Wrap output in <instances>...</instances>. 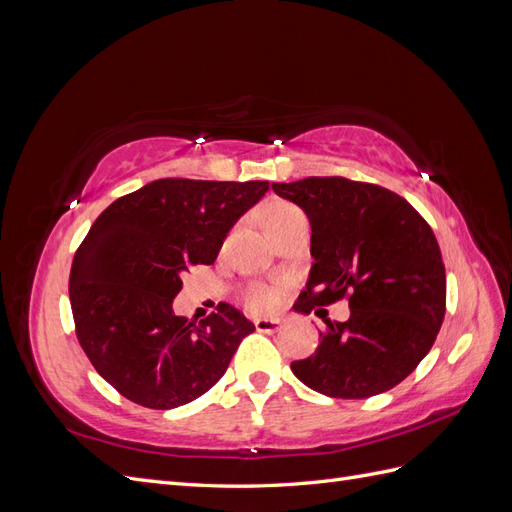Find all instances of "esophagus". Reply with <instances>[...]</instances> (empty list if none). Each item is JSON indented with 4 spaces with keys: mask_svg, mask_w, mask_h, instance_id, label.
<instances>
[{
    "mask_svg": "<svg viewBox=\"0 0 512 512\" xmlns=\"http://www.w3.org/2000/svg\"><path fill=\"white\" fill-rule=\"evenodd\" d=\"M254 327L260 333H277L282 329V322L277 318H256L254 320Z\"/></svg>",
    "mask_w": 512,
    "mask_h": 512,
    "instance_id": "esophagus-1",
    "label": "esophagus"
}]
</instances>
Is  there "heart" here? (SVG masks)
<instances>
[{
	"label": "heart",
	"instance_id": "heart-1",
	"mask_svg": "<svg viewBox=\"0 0 512 512\" xmlns=\"http://www.w3.org/2000/svg\"><path fill=\"white\" fill-rule=\"evenodd\" d=\"M297 213H301V211L294 207V205L280 203V200H277V203H271V205H267L265 209H262L260 215H262V224H265L267 232H269V235H273L277 228H280L286 220H290L292 215H297ZM273 299H275L273 290L267 288V286H260V284L250 286V288H247V292H245L247 305H250L252 309H256V312H262V309H269L273 305Z\"/></svg>",
	"mask_w": 512,
	"mask_h": 512
}]
</instances>
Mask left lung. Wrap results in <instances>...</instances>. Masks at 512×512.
<instances>
[{
    "instance_id": "obj_1",
    "label": "left lung",
    "mask_w": 512,
    "mask_h": 512,
    "mask_svg": "<svg viewBox=\"0 0 512 512\" xmlns=\"http://www.w3.org/2000/svg\"><path fill=\"white\" fill-rule=\"evenodd\" d=\"M312 224L314 265L294 312L348 294L350 318L324 320L312 356L290 365L327 397L365 399L406 380L431 350L446 312L436 235L406 198L374 183L307 177L273 183Z\"/></svg>"
}]
</instances>
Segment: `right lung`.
I'll return each mask as SVG.
<instances>
[{"mask_svg": "<svg viewBox=\"0 0 512 512\" xmlns=\"http://www.w3.org/2000/svg\"><path fill=\"white\" fill-rule=\"evenodd\" d=\"M269 181L158 179L117 198L72 260L76 337L98 374L138 406L170 410L207 393L254 324L228 303L175 316L181 275L213 265Z\"/></svg>", "mask_w": 512, "mask_h": 512, "instance_id": "right-lung-1", "label": "right lung"}]
</instances>
